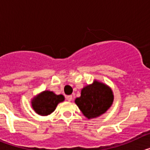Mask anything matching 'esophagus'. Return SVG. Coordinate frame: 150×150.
<instances>
[{
    "label": "esophagus",
    "mask_w": 150,
    "mask_h": 150,
    "mask_svg": "<svg viewBox=\"0 0 150 150\" xmlns=\"http://www.w3.org/2000/svg\"><path fill=\"white\" fill-rule=\"evenodd\" d=\"M66 99H67V101H71L73 99L72 95H67V96H66Z\"/></svg>",
    "instance_id": "obj_1"
}]
</instances>
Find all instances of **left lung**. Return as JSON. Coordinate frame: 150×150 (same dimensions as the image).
I'll return each mask as SVG.
<instances>
[{
    "mask_svg": "<svg viewBox=\"0 0 150 150\" xmlns=\"http://www.w3.org/2000/svg\"><path fill=\"white\" fill-rule=\"evenodd\" d=\"M114 100V95L109 86L94 79L91 84L81 89V95L75 99L83 114L87 119H95L105 113L110 108Z\"/></svg>",
    "mask_w": 150,
    "mask_h": 150,
    "instance_id": "left-lung-1",
    "label": "left lung"
}]
</instances>
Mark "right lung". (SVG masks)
<instances>
[{"mask_svg":"<svg viewBox=\"0 0 150 150\" xmlns=\"http://www.w3.org/2000/svg\"><path fill=\"white\" fill-rule=\"evenodd\" d=\"M64 100L63 95H56L53 91L45 90L34 96L30 104L36 113L45 116L54 112L58 104Z\"/></svg>","mask_w":150,"mask_h":150,"instance_id":"add662e5","label":"right lung"}]
</instances>
